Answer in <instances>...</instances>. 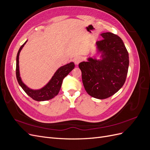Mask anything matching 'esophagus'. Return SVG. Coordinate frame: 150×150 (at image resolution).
Returning <instances> with one entry per match:
<instances>
[{
	"mask_svg": "<svg viewBox=\"0 0 150 150\" xmlns=\"http://www.w3.org/2000/svg\"><path fill=\"white\" fill-rule=\"evenodd\" d=\"M81 61H82V58H81L80 56H77L74 59V62L75 63V64L76 65L79 64V63L81 62Z\"/></svg>",
	"mask_w": 150,
	"mask_h": 150,
	"instance_id": "esophagus-1",
	"label": "esophagus"
}]
</instances>
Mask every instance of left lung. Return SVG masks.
Returning <instances> with one entry per match:
<instances>
[{
  "label": "left lung",
  "mask_w": 150,
  "mask_h": 150,
  "mask_svg": "<svg viewBox=\"0 0 150 150\" xmlns=\"http://www.w3.org/2000/svg\"><path fill=\"white\" fill-rule=\"evenodd\" d=\"M96 42L102 59L88 58L79 64L86 92L93 98L103 99L117 93L125 83L129 66V54L118 35L111 33L101 34Z\"/></svg>",
  "instance_id": "1"
}]
</instances>
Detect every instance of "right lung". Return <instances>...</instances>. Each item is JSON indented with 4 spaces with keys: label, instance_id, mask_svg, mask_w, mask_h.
<instances>
[{
    "label": "right lung",
    "instance_id": "obj_1",
    "mask_svg": "<svg viewBox=\"0 0 150 150\" xmlns=\"http://www.w3.org/2000/svg\"><path fill=\"white\" fill-rule=\"evenodd\" d=\"M27 42V41H26ZM24 42L21 46L19 51L17 54L16 58V78L18 83L21 86V88L25 92V93L29 96L34 100L37 101H44L49 100L52 99L58 94L59 92L60 89L61 88V85L62 83V81L65 77L69 73V72L74 69L75 65L74 62H70L63 66H61L60 68L57 70L54 74L51 79L49 82L44 86L42 89L39 90H33L29 88L26 86L21 80L19 74V54L22 47H24L25 44Z\"/></svg>",
    "mask_w": 150,
    "mask_h": 150
}]
</instances>
